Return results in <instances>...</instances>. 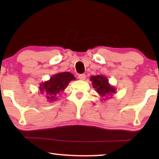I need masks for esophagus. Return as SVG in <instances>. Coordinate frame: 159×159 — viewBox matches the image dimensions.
<instances>
[{"instance_id": "1", "label": "esophagus", "mask_w": 159, "mask_h": 159, "mask_svg": "<svg viewBox=\"0 0 159 159\" xmlns=\"http://www.w3.org/2000/svg\"><path fill=\"white\" fill-rule=\"evenodd\" d=\"M78 78H79L80 80H82V81H84V80H85L86 75L84 74H80V75H78Z\"/></svg>"}]
</instances>
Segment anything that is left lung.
<instances>
[{"label":"left lung","instance_id":"obj_1","mask_svg":"<svg viewBox=\"0 0 159 159\" xmlns=\"http://www.w3.org/2000/svg\"><path fill=\"white\" fill-rule=\"evenodd\" d=\"M90 81H92L93 88L103 100L107 99L109 96H112L113 94L116 93V89L109 84L108 79L105 76L102 75H92L90 77Z\"/></svg>","mask_w":159,"mask_h":159}]
</instances>
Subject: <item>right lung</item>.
I'll list each match as a JSON object with an SVG mask.
<instances>
[{"label": "right lung", "mask_w": 159, "mask_h": 159, "mask_svg": "<svg viewBox=\"0 0 159 159\" xmlns=\"http://www.w3.org/2000/svg\"><path fill=\"white\" fill-rule=\"evenodd\" d=\"M76 78L69 72H58L50 78L48 81L40 83L39 91L45 94L48 102H54L58 99L61 92L66 88L70 81Z\"/></svg>", "instance_id": "1"}]
</instances>
